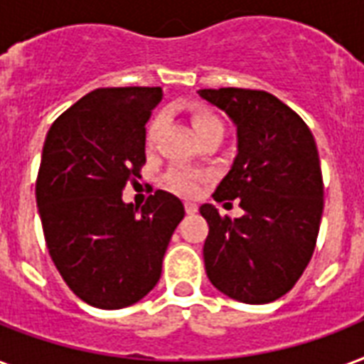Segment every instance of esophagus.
<instances>
[{
  "label": "esophagus",
  "instance_id": "1",
  "mask_svg": "<svg viewBox=\"0 0 364 364\" xmlns=\"http://www.w3.org/2000/svg\"><path fill=\"white\" fill-rule=\"evenodd\" d=\"M185 210H187V213H196L198 212V206L194 202H185Z\"/></svg>",
  "mask_w": 364,
  "mask_h": 364
}]
</instances>
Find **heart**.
I'll use <instances>...</instances> for the list:
<instances>
[{"mask_svg": "<svg viewBox=\"0 0 364 364\" xmlns=\"http://www.w3.org/2000/svg\"><path fill=\"white\" fill-rule=\"evenodd\" d=\"M164 126V116L156 114L151 120L149 127H146V145L152 146L156 143V137L160 129ZM193 126L198 133V137H202L204 133L215 132V129H221L223 132V122L218 114H213L212 110H206V108H193ZM204 173L194 170H187V168H173V170L168 171L166 176V185L176 191L179 194H194L200 187V183L204 181Z\"/></svg>", "mask_w": 364, "mask_h": 364, "instance_id": "heart-1", "label": "heart"}]
</instances>
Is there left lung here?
<instances>
[{
	"label": "left lung",
	"instance_id": "obj_1",
	"mask_svg": "<svg viewBox=\"0 0 364 364\" xmlns=\"http://www.w3.org/2000/svg\"><path fill=\"white\" fill-rule=\"evenodd\" d=\"M237 127V156L215 188L240 218L208 221L204 265L213 287L242 304H269L292 290L311 259L323 215V176L313 133L292 108L267 91L200 90Z\"/></svg>",
	"mask_w": 364,
	"mask_h": 364
}]
</instances>
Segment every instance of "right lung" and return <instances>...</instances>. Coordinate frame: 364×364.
<instances>
[{"instance_id": "right-lung-1", "label": "right lung", "mask_w": 364, "mask_h": 364, "mask_svg": "<svg viewBox=\"0 0 364 364\" xmlns=\"http://www.w3.org/2000/svg\"><path fill=\"white\" fill-rule=\"evenodd\" d=\"M160 87H101L53 122L36 202L47 250L72 292L99 309L137 304L156 287L183 202L156 191L141 210L122 200L145 164V124Z\"/></svg>"}]
</instances>
